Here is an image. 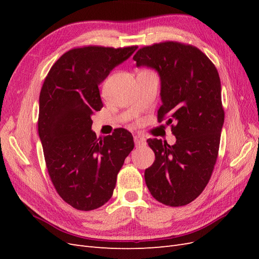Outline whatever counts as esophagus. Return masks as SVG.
<instances>
[{
  "mask_svg": "<svg viewBox=\"0 0 259 259\" xmlns=\"http://www.w3.org/2000/svg\"><path fill=\"white\" fill-rule=\"evenodd\" d=\"M134 142H135V145L137 147H142V146H145L147 144L146 138L143 135H140V134H138V135H136L134 137Z\"/></svg>",
  "mask_w": 259,
  "mask_h": 259,
  "instance_id": "34e87169",
  "label": "esophagus"
}]
</instances>
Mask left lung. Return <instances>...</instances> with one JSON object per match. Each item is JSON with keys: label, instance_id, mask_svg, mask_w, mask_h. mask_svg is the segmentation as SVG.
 Here are the masks:
<instances>
[{"label": "left lung", "instance_id": "8db88e82", "mask_svg": "<svg viewBox=\"0 0 259 259\" xmlns=\"http://www.w3.org/2000/svg\"><path fill=\"white\" fill-rule=\"evenodd\" d=\"M133 59L158 71V121L166 119L176 137L173 146L147 140L155 160L145 170L146 185L163 204L187 205L204 190L217 160L225 120L217 69L195 46L173 41L145 46Z\"/></svg>", "mask_w": 259, "mask_h": 259}]
</instances>
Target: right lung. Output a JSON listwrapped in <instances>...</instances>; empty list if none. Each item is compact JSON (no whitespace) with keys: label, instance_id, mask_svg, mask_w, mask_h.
Listing matches in <instances>:
<instances>
[{"label":"right lung","instance_id":"1","mask_svg":"<svg viewBox=\"0 0 259 259\" xmlns=\"http://www.w3.org/2000/svg\"><path fill=\"white\" fill-rule=\"evenodd\" d=\"M137 46H84L68 51L45 77L38 99V136L46 167L60 198L80 210L110 200L116 176L134 149L128 131L97 138L92 115L103 108L98 85Z\"/></svg>","mask_w":259,"mask_h":259}]
</instances>
